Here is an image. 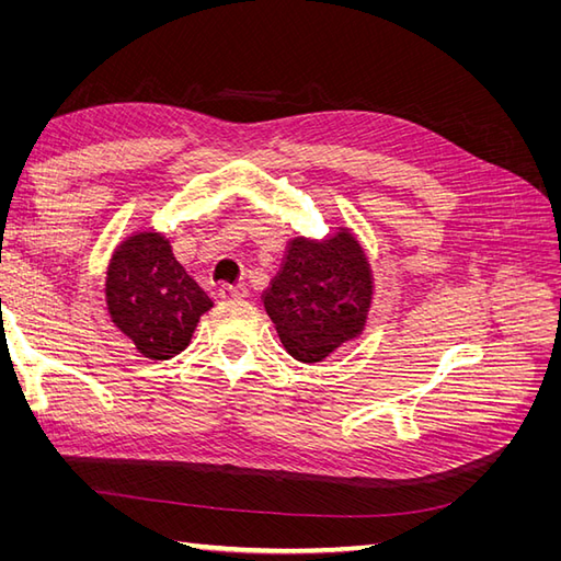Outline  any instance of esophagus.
<instances>
[{"label":"esophagus","mask_w":561,"mask_h":561,"mask_svg":"<svg viewBox=\"0 0 561 561\" xmlns=\"http://www.w3.org/2000/svg\"><path fill=\"white\" fill-rule=\"evenodd\" d=\"M219 297H222V299H243V297H248V287L245 285H222V287H219Z\"/></svg>","instance_id":"obj_1"}]
</instances>
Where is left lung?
Masks as SVG:
<instances>
[{
  "mask_svg": "<svg viewBox=\"0 0 561 561\" xmlns=\"http://www.w3.org/2000/svg\"><path fill=\"white\" fill-rule=\"evenodd\" d=\"M369 297V264L353 236L342 231L320 243L290 241L262 301L287 353L320 363L360 334Z\"/></svg>",
  "mask_w": 561,
  "mask_h": 561,
  "instance_id": "1",
  "label": "left lung"
}]
</instances>
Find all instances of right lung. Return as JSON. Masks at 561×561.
<instances>
[{"label":"right lung","mask_w":561,"mask_h":561,"mask_svg":"<svg viewBox=\"0 0 561 561\" xmlns=\"http://www.w3.org/2000/svg\"><path fill=\"white\" fill-rule=\"evenodd\" d=\"M105 293L116 328L149 360L184 351L198 318L213 307L161 233H138L116 248Z\"/></svg>","instance_id":"add662e5"}]
</instances>
